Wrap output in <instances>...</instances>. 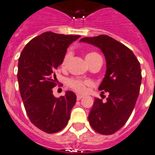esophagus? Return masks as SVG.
<instances>
[{
  "label": "esophagus",
  "instance_id": "obj_1",
  "mask_svg": "<svg viewBox=\"0 0 155 155\" xmlns=\"http://www.w3.org/2000/svg\"><path fill=\"white\" fill-rule=\"evenodd\" d=\"M82 97H84L83 95H80V94H77V97H76V98H77L78 101H79V100H81V99H82Z\"/></svg>",
  "mask_w": 155,
  "mask_h": 155
}]
</instances>
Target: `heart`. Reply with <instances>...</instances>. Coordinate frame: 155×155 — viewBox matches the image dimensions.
<instances>
[{
  "label": "heart",
  "instance_id": "b5f03b06",
  "mask_svg": "<svg viewBox=\"0 0 155 155\" xmlns=\"http://www.w3.org/2000/svg\"><path fill=\"white\" fill-rule=\"evenodd\" d=\"M100 54L96 51H89L85 55V59L88 64H91V62L97 59V58H100ZM72 58V52L70 51H67L63 58L62 61H61V68L66 69L69 64V61H70ZM90 85V82L86 80H82V79H70L67 80V85L70 88L74 90L77 93L79 94H84L86 91L87 87Z\"/></svg>",
  "mask_w": 155,
  "mask_h": 155
}]
</instances>
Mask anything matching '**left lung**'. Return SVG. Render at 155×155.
<instances>
[{
    "label": "left lung",
    "mask_w": 155,
    "mask_h": 155,
    "mask_svg": "<svg viewBox=\"0 0 155 155\" xmlns=\"http://www.w3.org/2000/svg\"><path fill=\"white\" fill-rule=\"evenodd\" d=\"M80 41L99 48L107 63L98 89L109 95L106 101L94 98L88 121L97 133L114 134L125 125L134 109L142 82L140 63L129 48L106 35L83 38Z\"/></svg>",
    "instance_id": "8db88e82"
}]
</instances>
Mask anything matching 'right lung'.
<instances>
[{
    "label": "right lung",
    "instance_id": "1",
    "mask_svg": "<svg viewBox=\"0 0 155 155\" xmlns=\"http://www.w3.org/2000/svg\"><path fill=\"white\" fill-rule=\"evenodd\" d=\"M80 35L47 31L34 38L22 50L18 63L17 79L22 100L31 124L47 133H55L67 126L76 102L68 91L57 98L55 70L61 65L67 48Z\"/></svg>",
    "mask_w": 155,
    "mask_h": 155
}]
</instances>
